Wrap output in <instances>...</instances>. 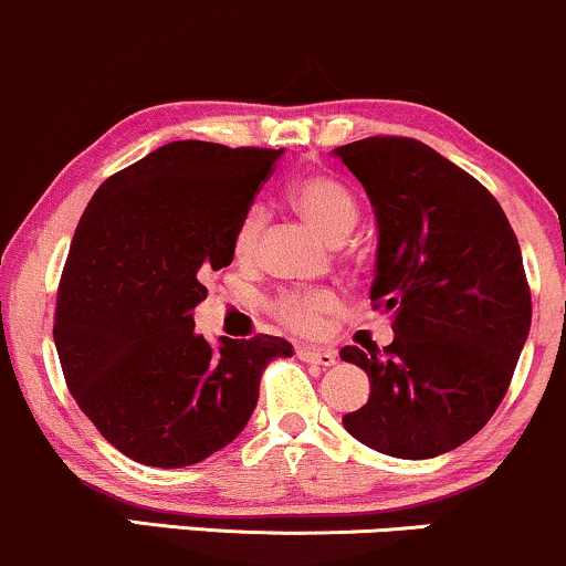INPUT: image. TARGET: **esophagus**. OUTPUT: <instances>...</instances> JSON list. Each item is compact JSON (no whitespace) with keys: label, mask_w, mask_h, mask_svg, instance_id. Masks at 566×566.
Returning <instances> with one entry per match:
<instances>
[{"label":"esophagus","mask_w":566,"mask_h":566,"mask_svg":"<svg viewBox=\"0 0 566 566\" xmlns=\"http://www.w3.org/2000/svg\"><path fill=\"white\" fill-rule=\"evenodd\" d=\"M295 354L301 356L303 361L308 365H319V367H333L335 365V354L333 350H324V348H314V346H297Z\"/></svg>","instance_id":"34e87169"}]
</instances>
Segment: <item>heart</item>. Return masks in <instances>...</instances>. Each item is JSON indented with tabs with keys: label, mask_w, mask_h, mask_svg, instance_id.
Returning <instances> with one entry per match:
<instances>
[{
	"label": "heart",
	"mask_w": 566,
	"mask_h": 566,
	"mask_svg": "<svg viewBox=\"0 0 566 566\" xmlns=\"http://www.w3.org/2000/svg\"><path fill=\"white\" fill-rule=\"evenodd\" d=\"M287 197L303 218H308L316 229L327 237L343 239L359 220V201L356 193L329 172L301 175L290 186ZM263 229V212L250 207L239 220L233 233V252L237 258H250L258 247ZM271 311L282 324L303 335H314L324 327V319L343 311V295L335 290H292L282 292L271 301Z\"/></svg>",
	"instance_id": "1"
}]
</instances>
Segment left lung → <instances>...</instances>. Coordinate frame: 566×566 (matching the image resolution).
Here are the masks:
<instances>
[{
	"label": "left lung",
	"mask_w": 566,
	"mask_h": 566,
	"mask_svg": "<svg viewBox=\"0 0 566 566\" xmlns=\"http://www.w3.org/2000/svg\"><path fill=\"white\" fill-rule=\"evenodd\" d=\"M335 154L378 216L369 297L394 316L391 346L340 350L373 388L343 426L382 454L437 458L495 415L530 335L516 233L497 199L426 143L375 135Z\"/></svg>",
	"instance_id": "left-lung-1"
}]
</instances>
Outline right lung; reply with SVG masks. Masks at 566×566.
<instances>
[{"label": "right lung", "mask_w": 566, "mask_h": 566, "mask_svg": "<svg viewBox=\"0 0 566 566\" xmlns=\"http://www.w3.org/2000/svg\"><path fill=\"white\" fill-rule=\"evenodd\" d=\"M279 157L175 140L112 175L82 212L57 284V359L101 437L143 465L223 450L258 405L265 365L292 354L271 335L212 348L191 316Z\"/></svg>", "instance_id": "1"}]
</instances>
